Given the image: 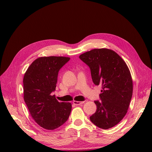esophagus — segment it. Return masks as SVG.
<instances>
[{
    "label": "esophagus",
    "instance_id": "esophagus-1",
    "mask_svg": "<svg viewBox=\"0 0 152 152\" xmlns=\"http://www.w3.org/2000/svg\"><path fill=\"white\" fill-rule=\"evenodd\" d=\"M73 103L75 105H80V104H83L84 102H77V101H73Z\"/></svg>",
    "mask_w": 152,
    "mask_h": 152
}]
</instances>
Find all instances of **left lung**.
I'll return each instance as SVG.
<instances>
[{"mask_svg":"<svg viewBox=\"0 0 152 152\" xmlns=\"http://www.w3.org/2000/svg\"><path fill=\"white\" fill-rule=\"evenodd\" d=\"M79 58L90 68L93 82L102 85L101 102L95 101L96 112L90 117L103 129L116 126L126 115L132 95V80L126 62L113 50L94 49Z\"/></svg>","mask_w":152,"mask_h":152,"instance_id":"left-lung-1","label":"left lung"}]
</instances>
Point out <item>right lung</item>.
<instances>
[{
	"label": "right lung",
	"mask_w": 152,
	"mask_h": 152,
	"mask_svg": "<svg viewBox=\"0 0 152 152\" xmlns=\"http://www.w3.org/2000/svg\"><path fill=\"white\" fill-rule=\"evenodd\" d=\"M70 58L40 57L33 61L23 77L25 102L34 120L47 130L65 123L72 111L70 103L59 102L55 95L58 72Z\"/></svg>",
	"instance_id": "1"
}]
</instances>
